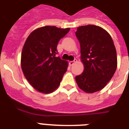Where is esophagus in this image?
I'll list each match as a JSON object with an SVG mask.
<instances>
[{
	"mask_svg": "<svg viewBox=\"0 0 129 129\" xmlns=\"http://www.w3.org/2000/svg\"><path fill=\"white\" fill-rule=\"evenodd\" d=\"M76 61H77V59H75L74 61H70L69 62V65H70V66H73V65L76 62Z\"/></svg>",
	"mask_w": 129,
	"mask_h": 129,
	"instance_id": "34e87169",
	"label": "esophagus"
}]
</instances>
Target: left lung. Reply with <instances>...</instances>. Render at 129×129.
I'll use <instances>...</instances> for the list:
<instances>
[{"mask_svg":"<svg viewBox=\"0 0 129 129\" xmlns=\"http://www.w3.org/2000/svg\"><path fill=\"white\" fill-rule=\"evenodd\" d=\"M76 37L80 44L84 72L76 76L78 87L91 94L102 90L114 76L117 55L110 34L102 27L88 25L78 27Z\"/></svg>","mask_w":129,"mask_h":129,"instance_id":"1","label":"left lung"}]
</instances>
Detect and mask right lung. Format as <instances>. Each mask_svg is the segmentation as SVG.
I'll list each match as a JSON object with an SVG mask.
<instances>
[{
	"label": "right lung",
	"mask_w": 129,
	"mask_h": 129,
	"mask_svg": "<svg viewBox=\"0 0 129 129\" xmlns=\"http://www.w3.org/2000/svg\"><path fill=\"white\" fill-rule=\"evenodd\" d=\"M45 26L30 33L23 45L21 66L25 78L38 92L49 94L58 88L68 63L56 57L59 41L70 31Z\"/></svg>",
	"instance_id": "add662e5"
}]
</instances>
